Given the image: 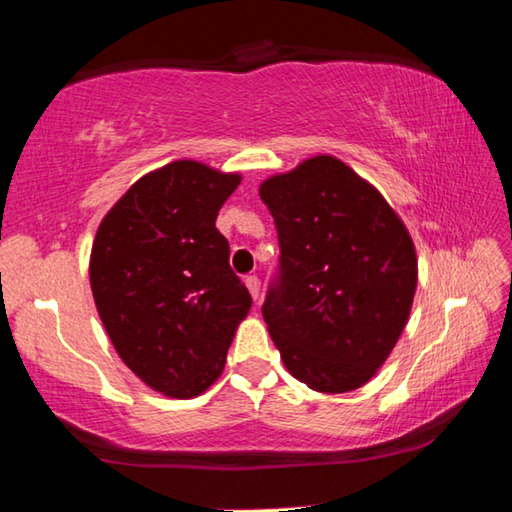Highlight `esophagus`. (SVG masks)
I'll list each match as a JSON object with an SVG mask.
<instances>
[{"mask_svg": "<svg viewBox=\"0 0 512 512\" xmlns=\"http://www.w3.org/2000/svg\"><path fill=\"white\" fill-rule=\"evenodd\" d=\"M244 282H246V287H248V291H250V298H253V300L257 302L259 293H262V282H259V277H257V275H248Z\"/></svg>", "mask_w": 512, "mask_h": 512, "instance_id": "esophagus-1", "label": "esophagus"}]
</instances>
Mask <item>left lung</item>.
Returning <instances> with one entry per match:
<instances>
[{"label":"left lung","mask_w":512,"mask_h":512,"mask_svg":"<svg viewBox=\"0 0 512 512\" xmlns=\"http://www.w3.org/2000/svg\"><path fill=\"white\" fill-rule=\"evenodd\" d=\"M259 196L282 250V282L262 314L284 368L311 391H357L411 314L418 255L409 230L375 185L327 153L268 176Z\"/></svg>","instance_id":"1"}]
</instances>
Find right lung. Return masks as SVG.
Wrapping results in <instances>:
<instances>
[{
	"instance_id": "obj_1",
	"label": "right lung",
	"mask_w": 512,
	"mask_h": 512,
	"mask_svg": "<svg viewBox=\"0 0 512 512\" xmlns=\"http://www.w3.org/2000/svg\"><path fill=\"white\" fill-rule=\"evenodd\" d=\"M239 183L241 173L173 160L135 180L94 237L90 287L112 345L137 379L176 400L221 377L253 305L216 230Z\"/></svg>"
}]
</instances>
